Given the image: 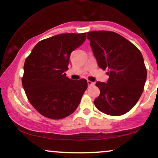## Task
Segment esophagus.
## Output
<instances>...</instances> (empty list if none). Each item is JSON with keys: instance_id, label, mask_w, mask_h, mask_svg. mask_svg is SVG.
Returning a JSON list of instances; mask_svg holds the SVG:
<instances>
[{"instance_id": "obj_1", "label": "esophagus", "mask_w": 158, "mask_h": 158, "mask_svg": "<svg viewBox=\"0 0 158 158\" xmlns=\"http://www.w3.org/2000/svg\"><path fill=\"white\" fill-rule=\"evenodd\" d=\"M88 85L89 87H91V86H94V85H95V83L92 82V81H90L89 80H88Z\"/></svg>"}]
</instances>
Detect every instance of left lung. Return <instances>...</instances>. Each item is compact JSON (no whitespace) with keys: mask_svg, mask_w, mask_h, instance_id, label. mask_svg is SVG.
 <instances>
[{"mask_svg":"<svg viewBox=\"0 0 158 158\" xmlns=\"http://www.w3.org/2000/svg\"><path fill=\"white\" fill-rule=\"evenodd\" d=\"M87 38L99 68L109 70L107 83H96L100 94L95 106L108 115H123L135 106L143 91L147 71L142 53L114 32H88Z\"/></svg>","mask_w":158,"mask_h":158,"instance_id":"left-lung-1","label":"left lung"}]
</instances>
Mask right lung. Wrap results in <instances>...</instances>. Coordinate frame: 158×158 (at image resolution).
Masks as SVG:
<instances>
[{
    "label": "right lung",
    "mask_w": 158,
    "mask_h": 158,
    "mask_svg": "<svg viewBox=\"0 0 158 158\" xmlns=\"http://www.w3.org/2000/svg\"><path fill=\"white\" fill-rule=\"evenodd\" d=\"M86 33L59 34L39 41L23 65L22 85L28 100L41 115L60 119L73 113L88 88L85 79L66 77L70 53Z\"/></svg>",
    "instance_id": "1"
}]
</instances>
